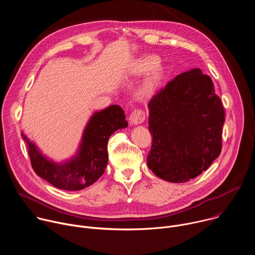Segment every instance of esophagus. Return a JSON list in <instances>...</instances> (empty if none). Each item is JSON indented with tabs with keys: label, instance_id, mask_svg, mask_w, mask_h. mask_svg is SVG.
Here are the masks:
<instances>
[{
	"label": "esophagus",
	"instance_id": "34e87169",
	"mask_svg": "<svg viewBox=\"0 0 255 255\" xmlns=\"http://www.w3.org/2000/svg\"><path fill=\"white\" fill-rule=\"evenodd\" d=\"M145 118H146V113H145L144 110L142 109H135V110L130 114L129 120L132 124L137 125V124H141Z\"/></svg>",
	"mask_w": 255,
	"mask_h": 255
}]
</instances>
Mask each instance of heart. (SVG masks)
Instances as JSON below:
<instances>
[{
	"label": "heart",
	"mask_w": 255,
	"mask_h": 255,
	"mask_svg": "<svg viewBox=\"0 0 255 255\" xmlns=\"http://www.w3.org/2000/svg\"><path fill=\"white\" fill-rule=\"evenodd\" d=\"M157 62L158 57L154 55H147L137 59L132 65V71L134 74H142L144 71L151 69L150 76L142 85L141 91L143 94H149L153 90L162 74V68L157 64Z\"/></svg>",
	"instance_id": "b5f03b06"
}]
</instances>
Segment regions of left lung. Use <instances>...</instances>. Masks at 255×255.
I'll list each match as a JSON object with an SVG mask.
<instances>
[{
    "mask_svg": "<svg viewBox=\"0 0 255 255\" xmlns=\"http://www.w3.org/2000/svg\"><path fill=\"white\" fill-rule=\"evenodd\" d=\"M147 165L170 183H187L220 155L225 111L209 76L183 72L150 100Z\"/></svg>",
    "mask_w": 255,
    "mask_h": 255,
    "instance_id": "obj_1",
    "label": "left lung"
}]
</instances>
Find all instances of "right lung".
<instances>
[{
  "label": "right lung",
  "mask_w": 255,
  "mask_h": 255,
  "mask_svg": "<svg viewBox=\"0 0 255 255\" xmlns=\"http://www.w3.org/2000/svg\"><path fill=\"white\" fill-rule=\"evenodd\" d=\"M128 126L123 109L112 105L91 118L83 136L78 155L63 164H55L27 141L33 170L52 186L65 191H79L91 185L104 173L108 164V140L118 129Z\"/></svg>",
  "instance_id": "1"
}]
</instances>
